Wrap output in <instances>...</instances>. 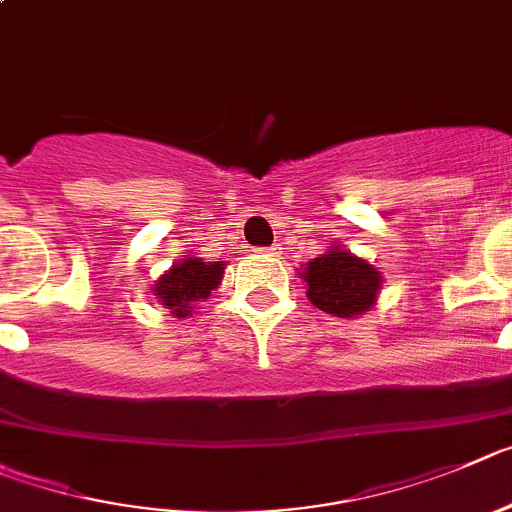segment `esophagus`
<instances>
[{
  "label": "esophagus",
  "instance_id": "obj_1",
  "mask_svg": "<svg viewBox=\"0 0 512 512\" xmlns=\"http://www.w3.org/2000/svg\"><path fill=\"white\" fill-rule=\"evenodd\" d=\"M260 252H265V255H278L280 247H278V245H273V247H262Z\"/></svg>",
  "mask_w": 512,
  "mask_h": 512
}]
</instances>
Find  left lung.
I'll list each match as a JSON object with an SVG mask.
<instances>
[{
  "instance_id": "8db88e82",
  "label": "left lung",
  "mask_w": 512,
  "mask_h": 512,
  "mask_svg": "<svg viewBox=\"0 0 512 512\" xmlns=\"http://www.w3.org/2000/svg\"><path fill=\"white\" fill-rule=\"evenodd\" d=\"M298 275L306 280L308 301L339 319H359L372 311L382 290L380 270L344 245H331Z\"/></svg>"
}]
</instances>
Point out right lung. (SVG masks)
I'll return each instance as SVG.
<instances>
[{
	"mask_svg": "<svg viewBox=\"0 0 512 512\" xmlns=\"http://www.w3.org/2000/svg\"><path fill=\"white\" fill-rule=\"evenodd\" d=\"M224 267L227 262L216 260L206 262L201 257L186 255L183 260L173 262L170 270H165L153 285V296L163 308H168L170 316L188 319L196 308V303L206 301L211 290L222 285Z\"/></svg>",
	"mask_w": 512,
	"mask_h": 512,
	"instance_id": "add662e5",
	"label": "right lung"
}]
</instances>
